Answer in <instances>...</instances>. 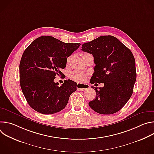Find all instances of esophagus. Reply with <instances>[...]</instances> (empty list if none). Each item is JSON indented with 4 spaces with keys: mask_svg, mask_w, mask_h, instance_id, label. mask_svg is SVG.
I'll return each instance as SVG.
<instances>
[{
    "mask_svg": "<svg viewBox=\"0 0 154 154\" xmlns=\"http://www.w3.org/2000/svg\"><path fill=\"white\" fill-rule=\"evenodd\" d=\"M90 88L88 85L82 84V83H77V89L78 91H85L88 90Z\"/></svg>",
    "mask_w": 154,
    "mask_h": 154,
    "instance_id": "esophagus-1",
    "label": "esophagus"
}]
</instances>
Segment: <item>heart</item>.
<instances>
[{
    "mask_svg": "<svg viewBox=\"0 0 154 154\" xmlns=\"http://www.w3.org/2000/svg\"><path fill=\"white\" fill-rule=\"evenodd\" d=\"M90 55L89 54H87V53H83L82 54V57H85L86 55ZM71 59V57H69L68 58H67V62L68 63ZM69 77L75 81V82H83V80H85V78H86V76L85 75L81 72H79V71H72L71 72L70 74H69Z\"/></svg>",
    "mask_w": 154,
    "mask_h": 154,
    "instance_id": "heart-1",
    "label": "heart"
}]
</instances>
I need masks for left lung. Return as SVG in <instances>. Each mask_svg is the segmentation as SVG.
Listing matches in <instances>:
<instances>
[{"label":"left lung","mask_w":154,"mask_h":154,"mask_svg":"<svg viewBox=\"0 0 154 154\" xmlns=\"http://www.w3.org/2000/svg\"><path fill=\"white\" fill-rule=\"evenodd\" d=\"M82 51L92 54L96 66L90 82L103 83L102 88L92 86L96 97L89 102L96 112L116 113L133 93L137 79L135 60L130 50L115 36H101L82 46Z\"/></svg>","instance_id":"left-lung-1"}]
</instances>
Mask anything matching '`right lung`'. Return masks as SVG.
I'll return each mask as SVG.
<instances>
[{
    "label": "right lung",
    "instance_id": "obj_1",
    "mask_svg": "<svg viewBox=\"0 0 154 154\" xmlns=\"http://www.w3.org/2000/svg\"><path fill=\"white\" fill-rule=\"evenodd\" d=\"M80 46L65 43L52 36H40L24 52L19 64L22 91L29 105L35 111L51 115L66 106L71 94L76 91V83L68 80L61 86L54 80L66 68L67 57Z\"/></svg>",
    "mask_w": 154,
    "mask_h": 154
}]
</instances>
